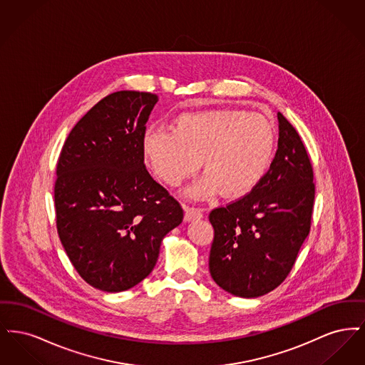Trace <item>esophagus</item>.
Instances as JSON below:
<instances>
[{"label":"esophagus","mask_w":365,"mask_h":365,"mask_svg":"<svg viewBox=\"0 0 365 365\" xmlns=\"http://www.w3.org/2000/svg\"><path fill=\"white\" fill-rule=\"evenodd\" d=\"M202 217V212L197 208L185 209V222H192L195 219H201Z\"/></svg>","instance_id":"obj_1"}]
</instances>
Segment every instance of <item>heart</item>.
I'll use <instances>...</instances> for the list:
<instances>
[{"label":"heart","instance_id":"1","mask_svg":"<svg viewBox=\"0 0 365 365\" xmlns=\"http://www.w3.org/2000/svg\"><path fill=\"white\" fill-rule=\"evenodd\" d=\"M275 143V125L265 116L220 108L182 113L174 130L149 127L142 153L157 178L171 187L195 174L201 161L205 175L185 191L191 200L222 192L240 198L260 185Z\"/></svg>","mask_w":365,"mask_h":365}]
</instances>
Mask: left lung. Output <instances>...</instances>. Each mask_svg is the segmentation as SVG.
<instances>
[{"instance_id":"left-lung-1","label":"left lung","mask_w":365,"mask_h":365,"mask_svg":"<svg viewBox=\"0 0 365 365\" xmlns=\"http://www.w3.org/2000/svg\"><path fill=\"white\" fill-rule=\"evenodd\" d=\"M278 150L260 185L209 222L215 238L209 272L230 294L256 298L277 289L311 228L312 164L294 127L278 112Z\"/></svg>"}]
</instances>
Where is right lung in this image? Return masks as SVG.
Returning a JSON list of instances; mask_svg holds the SVG:
<instances>
[{
	"label": "right lung",
	"mask_w": 365,
	"mask_h": 365,
	"mask_svg": "<svg viewBox=\"0 0 365 365\" xmlns=\"http://www.w3.org/2000/svg\"><path fill=\"white\" fill-rule=\"evenodd\" d=\"M156 94L106 96L75 124L57 161L56 223L78 274L106 293L128 290L155 268L183 209L146 171L142 138Z\"/></svg>",
	"instance_id": "1"
}]
</instances>
